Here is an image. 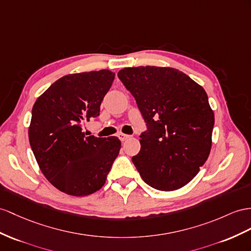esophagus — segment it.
<instances>
[{
    "label": "esophagus",
    "mask_w": 251,
    "mask_h": 251,
    "mask_svg": "<svg viewBox=\"0 0 251 251\" xmlns=\"http://www.w3.org/2000/svg\"><path fill=\"white\" fill-rule=\"evenodd\" d=\"M118 137L120 138V140L122 141V142H123V141H126L128 138H129L130 136H128V134H125V133H122V132H120L119 134H118Z\"/></svg>",
    "instance_id": "esophagus-1"
}]
</instances>
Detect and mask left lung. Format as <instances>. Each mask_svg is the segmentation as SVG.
Returning <instances> with one entry per match:
<instances>
[{
    "instance_id": "left-lung-1",
    "label": "left lung",
    "mask_w": 251,
    "mask_h": 251,
    "mask_svg": "<svg viewBox=\"0 0 251 251\" xmlns=\"http://www.w3.org/2000/svg\"><path fill=\"white\" fill-rule=\"evenodd\" d=\"M119 78L137 101L146 123L132 162L143 180L160 191L189 183L209 157L214 113L208 95L173 68H125Z\"/></svg>"
}]
</instances>
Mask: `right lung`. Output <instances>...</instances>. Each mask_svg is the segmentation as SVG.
<instances>
[{
	"instance_id": "right-lung-1",
	"label": "right lung",
	"mask_w": 251,
	"mask_h": 251,
	"mask_svg": "<svg viewBox=\"0 0 251 251\" xmlns=\"http://www.w3.org/2000/svg\"><path fill=\"white\" fill-rule=\"evenodd\" d=\"M114 73L109 70L70 74L37 99L28 128L38 165L59 191L87 196L105 184L121 150L117 137H87L83 122L100 115Z\"/></svg>"
}]
</instances>
